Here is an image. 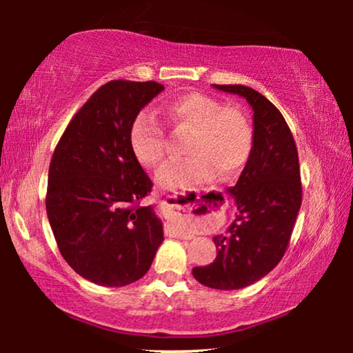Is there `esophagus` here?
I'll use <instances>...</instances> for the list:
<instances>
[{"instance_id":"obj_1","label":"esophagus","mask_w":353,"mask_h":353,"mask_svg":"<svg viewBox=\"0 0 353 353\" xmlns=\"http://www.w3.org/2000/svg\"><path fill=\"white\" fill-rule=\"evenodd\" d=\"M165 209H167V215H175V212H173V210L176 209V205L175 204H167V202H165ZM172 231H173V234L178 236V238H181V239H191L192 236H194L192 233H190V231L181 228L180 225H173Z\"/></svg>"}]
</instances>
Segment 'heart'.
<instances>
[{
  "label": "heart",
  "instance_id": "obj_1",
  "mask_svg": "<svg viewBox=\"0 0 353 353\" xmlns=\"http://www.w3.org/2000/svg\"><path fill=\"white\" fill-rule=\"evenodd\" d=\"M163 114L175 134L190 133L185 144L188 159L163 168L159 181L165 188H185L210 180L231 181L244 170L255 144L248 114L225 105L214 96L191 91L163 104ZM128 141L137 161L146 168L165 162L170 141L165 130L148 110L134 115Z\"/></svg>",
  "mask_w": 353,
  "mask_h": 353
}]
</instances>
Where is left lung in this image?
I'll list each match as a JSON object with an SVG mask.
<instances>
[{
  "instance_id": "8db88e82",
  "label": "left lung",
  "mask_w": 353,
  "mask_h": 353,
  "mask_svg": "<svg viewBox=\"0 0 353 353\" xmlns=\"http://www.w3.org/2000/svg\"><path fill=\"white\" fill-rule=\"evenodd\" d=\"M248 99L254 110L255 144L234 196L236 220L215 236L214 263L192 268V276L214 289H241L268 274L284 257L302 204L296 141L276 105L249 86L214 85Z\"/></svg>"
}]
</instances>
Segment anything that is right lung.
Instances as JSON below:
<instances>
[{
  "label": "right lung",
  "mask_w": 353,
  "mask_h": 353,
  "mask_svg": "<svg viewBox=\"0 0 353 353\" xmlns=\"http://www.w3.org/2000/svg\"><path fill=\"white\" fill-rule=\"evenodd\" d=\"M163 90L157 81L112 80L67 125L50 163L46 214L57 248L80 276L127 286L148 273L163 241L152 181L128 141L134 115Z\"/></svg>",
  "instance_id": "1"
}]
</instances>
